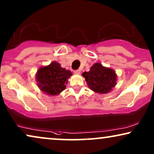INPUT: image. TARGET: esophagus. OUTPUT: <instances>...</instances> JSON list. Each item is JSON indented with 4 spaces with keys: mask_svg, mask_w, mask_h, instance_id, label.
<instances>
[{
    "mask_svg": "<svg viewBox=\"0 0 154 154\" xmlns=\"http://www.w3.org/2000/svg\"><path fill=\"white\" fill-rule=\"evenodd\" d=\"M81 72V71L79 70V69H77V70H75L74 71V73L75 74V75H79Z\"/></svg>",
    "mask_w": 154,
    "mask_h": 154,
    "instance_id": "1",
    "label": "esophagus"
}]
</instances>
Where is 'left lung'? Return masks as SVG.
Masks as SVG:
<instances>
[{
    "instance_id": "1",
    "label": "left lung",
    "mask_w": 154,
    "mask_h": 154,
    "mask_svg": "<svg viewBox=\"0 0 154 154\" xmlns=\"http://www.w3.org/2000/svg\"><path fill=\"white\" fill-rule=\"evenodd\" d=\"M87 86L92 91L98 94H108L116 85V71L110 67H104L100 63H96L90 67L89 72L82 73Z\"/></svg>"
}]
</instances>
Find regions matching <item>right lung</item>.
<instances>
[{
  "label": "right lung",
  "mask_w": 154,
  "mask_h": 154,
  "mask_svg": "<svg viewBox=\"0 0 154 154\" xmlns=\"http://www.w3.org/2000/svg\"><path fill=\"white\" fill-rule=\"evenodd\" d=\"M72 75L70 71L53 61L48 65L38 68L35 78L41 91L48 96H57L65 89Z\"/></svg>",
  "instance_id": "1"
}]
</instances>
